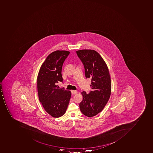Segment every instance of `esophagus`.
<instances>
[{"mask_svg": "<svg viewBox=\"0 0 153 153\" xmlns=\"http://www.w3.org/2000/svg\"><path fill=\"white\" fill-rule=\"evenodd\" d=\"M71 93H72V94H73V95H75V94H76V93H77V91H74V90H71Z\"/></svg>", "mask_w": 153, "mask_h": 153, "instance_id": "34e87169", "label": "esophagus"}]
</instances>
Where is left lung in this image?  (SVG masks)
Listing matches in <instances>:
<instances>
[{"label": "left lung", "instance_id": "left-lung-1", "mask_svg": "<svg viewBox=\"0 0 153 153\" xmlns=\"http://www.w3.org/2000/svg\"><path fill=\"white\" fill-rule=\"evenodd\" d=\"M76 53L84 65L85 77L91 79L92 89L88 94L85 91L81 92L83 100L79 106L83 114L92 117L103 110L110 98L109 70L103 58L94 50H79Z\"/></svg>", "mask_w": 153, "mask_h": 153}]
</instances>
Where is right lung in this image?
I'll return each mask as SVG.
<instances>
[{
  "label": "right lung",
  "mask_w": 153,
  "mask_h": 153,
  "mask_svg": "<svg viewBox=\"0 0 153 153\" xmlns=\"http://www.w3.org/2000/svg\"><path fill=\"white\" fill-rule=\"evenodd\" d=\"M70 52L56 51L51 53L41 65L37 77L39 101L45 111L55 118L65 114L68 107L71 92L59 88L56 84L63 82L62 70Z\"/></svg>",
  "instance_id": "1"
}]
</instances>
